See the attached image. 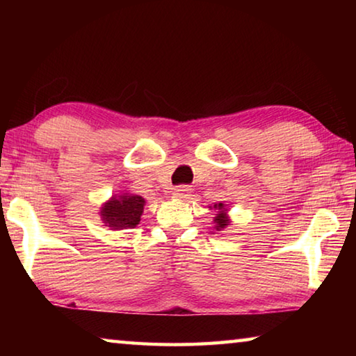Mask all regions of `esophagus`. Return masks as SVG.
<instances>
[{
	"label": "esophagus",
	"instance_id": "esophagus-1",
	"mask_svg": "<svg viewBox=\"0 0 356 356\" xmlns=\"http://www.w3.org/2000/svg\"><path fill=\"white\" fill-rule=\"evenodd\" d=\"M172 196L177 197V200H188L191 196V188L188 185H179L177 188H174Z\"/></svg>",
	"mask_w": 356,
	"mask_h": 356
}]
</instances>
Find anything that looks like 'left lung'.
I'll return each instance as SVG.
<instances>
[{"instance_id":"obj_1","label":"left lung","mask_w":356,"mask_h":356,"mask_svg":"<svg viewBox=\"0 0 356 356\" xmlns=\"http://www.w3.org/2000/svg\"><path fill=\"white\" fill-rule=\"evenodd\" d=\"M213 209L216 210V216H215V220H213V222H215V229L216 231H221V229H225V227H227V225H229V216H227V209H226V206L222 202H220V204H215L213 206Z\"/></svg>"}]
</instances>
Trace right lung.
<instances>
[{
  "label": "right lung",
  "mask_w": 356,
  "mask_h": 356,
  "mask_svg": "<svg viewBox=\"0 0 356 356\" xmlns=\"http://www.w3.org/2000/svg\"><path fill=\"white\" fill-rule=\"evenodd\" d=\"M144 197L138 195H129L124 193L120 196H113L110 201L104 204L100 210L102 220L105 226L111 227L113 231L120 229H134L140 225L143 210H144Z\"/></svg>",
  "instance_id": "obj_1"
}]
</instances>
